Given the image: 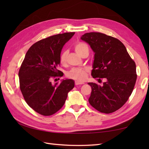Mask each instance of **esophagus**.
I'll list each match as a JSON object with an SVG mask.
<instances>
[{"label":"esophagus","instance_id":"1","mask_svg":"<svg viewBox=\"0 0 149 149\" xmlns=\"http://www.w3.org/2000/svg\"><path fill=\"white\" fill-rule=\"evenodd\" d=\"M81 84H83V83H80V82H78V81H75V85H81Z\"/></svg>","mask_w":149,"mask_h":149}]
</instances>
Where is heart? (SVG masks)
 I'll list each match as a JSON object with an SVG mask.
<instances>
[{
    "label": "heart",
    "instance_id": "1",
    "mask_svg": "<svg viewBox=\"0 0 149 149\" xmlns=\"http://www.w3.org/2000/svg\"><path fill=\"white\" fill-rule=\"evenodd\" d=\"M75 50L79 55L81 56H83L84 53H89V47L84 43L79 42L75 44ZM68 55V51L65 50L63 51L59 56V61L61 64L65 65L67 62V57ZM88 74V70L86 68H74L70 70L66 76L68 78L71 79L75 80L78 82H83L86 79Z\"/></svg>",
    "mask_w": 149,
    "mask_h": 149
}]
</instances>
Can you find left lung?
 I'll return each instance as SVG.
<instances>
[{"mask_svg": "<svg viewBox=\"0 0 149 149\" xmlns=\"http://www.w3.org/2000/svg\"><path fill=\"white\" fill-rule=\"evenodd\" d=\"M81 38L95 52L91 75L106 80L102 86L88 83L91 87L89 103L101 113L115 112L124 105L133 91L137 79L135 62L116 38L91 32L85 33Z\"/></svg>", "mask_w": 149, "mask_h": 149, "instance_id": "1", "label": "left lung"}]
</instances>
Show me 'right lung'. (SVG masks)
Instances as JSON below:
<instances>
[{"label": "right lung", "instance_id": "1", "mask_svg": "<svg viewBox=\"0 0 149 149\" xmlns=\"http://www.w3.org/2000/svg\"><path fill=\"white\" fill-rule=\"evenodd\" d=\"M74 34H56L34 43L20 66L18 76L21 92L28 105L40 115L50 116L58 112L74 87L72 79L55 85L50 82L52 79L63 75L58 70L59 56L63 45Z\"/></svg>", "mask_w": 149, "mask_h": 149}]
</instances>
